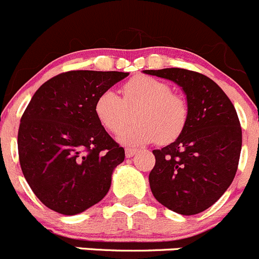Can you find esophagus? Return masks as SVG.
I'll list each match as a JSON object with an SVG mask.
<instances>
[{
	"mask_svg": "<svg viewBox=\"0 0 259 259\" xmlns=\"http://www.w3.org/2000/svg\"><path fill=\"white\" fill-rule=\"evenodd\" d=\"M137 148H131V147H128V148H126V157H133V156L136 155V153H137Z\"/></svg>",
	"mask_w": 259,
	"mask_h": 259,
	"instance_id": "34e87169",
	"label": "esophagus"
}]
</instances>
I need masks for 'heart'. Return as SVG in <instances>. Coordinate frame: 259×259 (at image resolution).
<instances>
[{"label": "heart", "instance_id": "1", "mask_svg": "<svg viewBox=\"0 0 259 259\" xmlns=\"http://www.w3.org/2000/svg\"><path fill=\"white\" fill-rule=\"evenodd\" d=\"M123 99L116 92L104 91L97 98L94 112L102 126L119 132L136 111V123L119 133L122 143L143 145L157 140L168 143L175 140L188 121V106L181 97L172 93L165 81L141 75L131 79L122 88Z\"/></svg>", "mask_w": 259, "mask_h": 259}]
</instances>
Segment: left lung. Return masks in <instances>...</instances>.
<instances>
[{
	"instance_id": "1",
	"label": "left lung",
	"mask_w": 259,
	"mask_h": 259,
	"mask_svg": "<svg viewBox=\"0 0 259 259\" xmlns=\"http://www.w3.org/2000/svg\"><path fill=\"white\" fill-rule=\"evenodd\" d=\"M181 87L188 121L172 143L153 150L148 181L158 203L183 215L210 208L234 179L242 150V128L234 106L215 81L180 68L143 70Z\"/></svg>"
}]
</instances>
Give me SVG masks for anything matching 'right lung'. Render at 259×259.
I'll list each match as a JSON object with an SVG mask.
<instances>
[{
    "mask_svg": "<svg viewBox=\"0 0 259 259\" xmlns=\"http://www.w3.org/2000/svg\"><path fill=\"white\" fill-rule=\"evenodd\" d=\"M130 73L73 70L45 81L25 109L17 146L22 174L45 206L75 215L108 193L124 150L94 112L99 94Z\"/></svg>",
    "mask_w": 259,
    "mask_h": 259,
    "instance_id": "add662e5",
    "label": "right lung"
}]
</instances>
